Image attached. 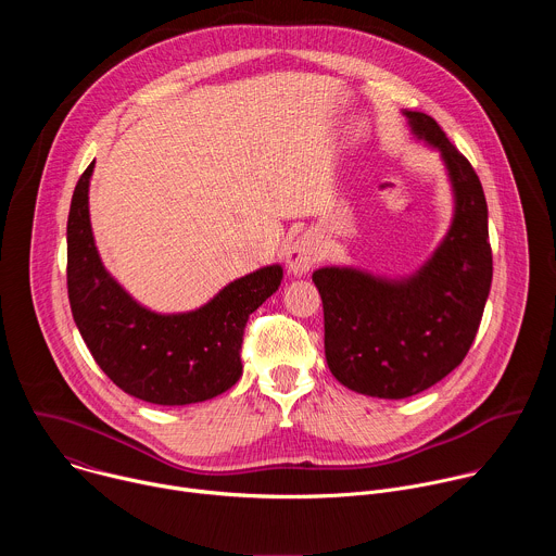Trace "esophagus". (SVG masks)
Here are the masks:
<instances>
[{
    "mask_svg": "<svg viewBox=\"0 0 556 556\" xmlns=\"http://www.w3.org/2000/svg\"><path fill=\"white\" fill-rule=\"evenodd\" d=\"M321 257H324V249L319 240H316L312 232H303L301 237H296V242L288 251V268L294 275H303Z\"/></svg>",
    "mask_w": 556,
    "mask_h": 556,
    "instance_id": "1",
    "label": "esophagus"
}]
</instances>
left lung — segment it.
I'll return each mask as SVG.
<instances>
[{
	"mask_svg": "<svg viewBox=\"0 0 556 556\" xmlns=\"http://www.w3.org/2000/svg\"><path fill=\"white\" fill-rule=\"evenodd\" d=\"M416 136L440 149L455 191L446 240L418 275L384 281L352 268L314 270L324 301L326 358L339 382L374 399H409L470 350L493 281L482 182L442 127L405 112Z\"/></svg>",
	"mask_w": 556,
	"mask_h": 556,
	"instance_id": "obj_1",
	"label": "left lung"
}]
</instances>
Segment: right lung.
<instances>
[{"instance_id": "1", "label": "right lung", "mask_w": 556, "mask_h": 556, "mask_svg": "<svg viewBox=\"0 0 556 556\" xmlns=\"http://www.w3.org/2000/svg\"><path fill=\"white\" fill-rule=\"evenodd\" d=\"M94 163L78 178L67 215V296L74 324L108 378L153 405L202 403L242 376L249 316L279 288L281 266L228 283L195 312L140 307L103 268L90 226L88 189Z\"/></svg>"}]
</instances>
